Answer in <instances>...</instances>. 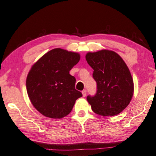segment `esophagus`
I'll return each mask as SVG.
<instances>
[{"instance_id": "1", "label": "esophagus", "mask_w": 156, "mask_h": 156, "mask_svg": "<svg viewBox=\"0 0 156 156\" xmlns=\"http://www.w3.org/2000/svg\"><path fill=\"white\" fill-rule=\"evenodd\" d=\"M82 94H83V97H85L86 94H87V91H86V90H83V91H82Z\"/></svg>"}]
</instances>
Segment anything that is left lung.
Returning <instances> with one entry per match:
<instances>
[{
    "label": "left lung",
    "mask_w": 156,
    "mask_h": 156,
    "mask_svg": "<svg viewBox=\"0 0 156 156\" xmlns=\"http://www.w3.org/2000/svg\"><path fill=\"white\" fill-rule=\"evenodd\" d=\"M85 58L94 69L93 78L97 83L96 95L87 97L91 110L103 117L122 112L134 92L133 80L126 64L119 54L105 49L89 52Z\"/></svg>",
    "instance_id": "8db88e82"
}]
</instances>
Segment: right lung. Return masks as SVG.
I'll return each mask as SVG.
<instances>
[{
  "label": "right lung",
  "instance_id": "right-lung-1",
  "mask_svg": "<svg viewBox=\"0 0 156 156\" xmlns=\"http://www.w3.org/2000/svg\"><path fill=\"white\" fill-rule=\"evenodd\" d=\"M80 59L78 53L58 48L47 52L32 66L26 78L27 93L41 115L65 117L83 96L75 89L76 78L69 74Z\"/></svg>",
  "mask_w": 156,
  "mask_h": 156
}]
</instances>
